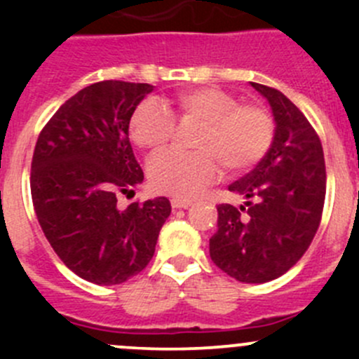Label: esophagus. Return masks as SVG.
I'll list each match as a JSON object with an SVG mask.
<instances>
[{"label":"esophagus","mask_w":359,"mask_h":359,"mask_svg":"<svg viewBox=\"0 0 359 359\" xmlns=\"http://www.w3.org/2000/svg\"><path fill=\"white\" fill-rule=\"evenodd\" d=\"M172 206H173V208H177V210L189 208L191 201H189V200H177V198H173V200H172Z\"/></svg>","instance_id":"34e87169"}]
</instances>
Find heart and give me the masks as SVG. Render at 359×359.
Returning <instances> with one entry per match:
<instances>
[{"label": "heart", "instance_id": "obj_1", "mask_svg": "<svg viewBox=\"0 0 359 359\" xmlns=\"http://www.w3.org/2000/svg\"><path fill=\"white\" fill-rule=\"evenodd\" d=\"M174 118L179 126H196L191 147L196 153L166 151L149 163V184L156 193L193 198L212 182L220 166L227 173H243L269 151L274 137L273 118L259 104H241L220 88H194L177 95ZM156 100H146L130 118V137L140 149L154 154L175 135V122Z\"/></svg>", "mask_w": 359, "mask_h": 359}]
</instances>
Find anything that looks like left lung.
<instances>
[{
	"label": "left lung",
	"mask_w": 359,
	"mask_h": 359,
	"mask_svg": "<svg viewBox=\"0 0 359 359\" xmlns=\"http://www.w3.org/2000/svg\"><path fill=\"white\" fill-rule=\"evenodd\" d=\"M250 85L269 102L274 139L259 165L229 186L245 205L217 206L210 257L241 283H267L309 248L320 227L327 172L320 137L299 107L280 90Z\"/></svg>",
	"instance_id": "8db88e82"
}]
</instances>
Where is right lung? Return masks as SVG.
<instances>
[{
  "mask_svg": "<svg viewBox=\"0 0 359 359\" xmlns=\"http://www.w3.org/2000/svg\"><path fill=\"white\" fill-rule=\"evenodd\" d=\"M153 88L93 83L59 107L36 142L31 196L38 222L60 260L90 283L119 285L139 274L172 212L163 196L116 206L119 194L144 180L128 126Z\"/></svg>",
  "mask_w": 359,
  "mask_h": 359,
  "instance_id": "1",
  "label": "right lung"
}]
</instances>
